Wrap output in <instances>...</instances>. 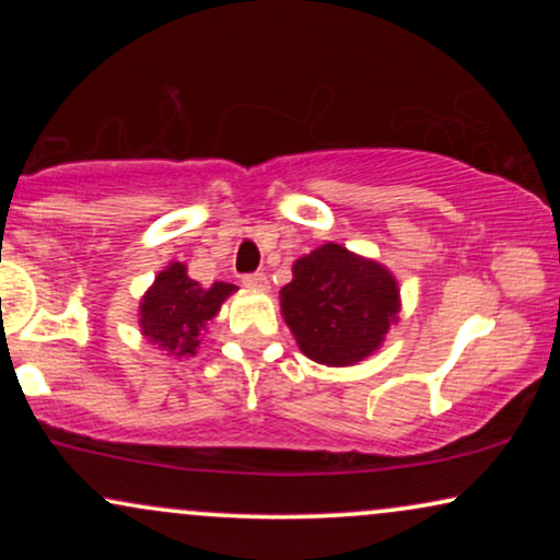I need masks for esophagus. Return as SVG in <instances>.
<instances>
[{
    "mask_svg": "<svg viewBox=\"0 0 560 560\" xmlns=\"http://www.w3.org/2000/svg\"><path fill=\"white\" fill-rule=\"evenodd\" d=\"M242 284L249 287V289H260V292H266V289H268V276L266 273H247L242 279Z\"/></svg>",
    "mask_w": 560,
    "mask_h": 560,
    "instance_id": "obj_1",
    "label": "esophagus"
}]
</instances>
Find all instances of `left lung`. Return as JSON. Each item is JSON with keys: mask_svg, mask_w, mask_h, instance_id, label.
<instances>
[{"mask_svg": "<svg viewBox=\"0 0 560 560\" xmlns=\"http://www.w3.org/2000/svg\"><path fill=\"white\" fill-rule=\"evenodd\" d=\"M279 300L300 350L337 369L374 355L400 313V287L389 268L334 242L294 260Z\"/></svg>", "mask_w": 560, "mask_h": 560, "instance_id": "8db88e82", "label": "left lung"}]
</instances>
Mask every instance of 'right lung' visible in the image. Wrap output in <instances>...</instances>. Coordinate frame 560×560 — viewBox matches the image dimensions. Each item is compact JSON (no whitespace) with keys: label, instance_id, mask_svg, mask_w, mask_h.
Here are the masks:
<instances>
[{"label":"right lung","instance_id":"obj_1","mask_svg":"<svg viewBox=\"0 0 560 560\" xmlns=\"http://www.w3.org/2000/svg\"><path fill=\"white\" fill-rule=\"evenodd\" d=\"M236 289L240 287L226 281L202 287L186 273V262L173 260L141 294L139 329L147 342L158 345L165 355H195L208 324Z\"/></svg>","mask_w":560,"mask_h":560}]
</instances>
